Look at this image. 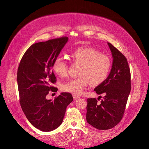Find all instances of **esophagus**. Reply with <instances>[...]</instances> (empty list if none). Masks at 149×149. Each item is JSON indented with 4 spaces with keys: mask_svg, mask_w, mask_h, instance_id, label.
Instances as JSON below:
<instances>
[{
    "mask_svg": "<svg viewBox=\"0 0 149 149\" xmlns=\"http://www.w3.org/2000/svg\"><path fill=\"white\" fill-rule=\"evenodd\" d=\"M73 99H74V100H76V99L80 98V97H79V96H77V95H74V94L73 95Z\"/></svg>",
    "mask_w": 149,
    "mask_h": 149,
    "instance_id": "1",
    "label": "esophagus"
}]
</instances>
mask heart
I'll return each instance as SVG.
<instances>
[{
	"label": "heart",
	"mask_w": 149,
	"mask_h": 149,
	"mask_svg": "<svg viewBox=\"0 0 149 149\" xmlns=\"http://www.w3.org/2000/svg\"><path fill=\"white\" fill-rule=\"evenodd\" d=\"M71 59L82 66L79 72L80 77L70 80L63 86V89L76 95H81L91 83L99 85L106 80L111 68L110 58L98 50L86 46L80 47L70 55ZM56 74L60 77L68 75V64L61 57H57L52 65Z\"/></svg>",
	"instance_id": "heart-1"
}]
</instances>
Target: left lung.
Segmentation results:
<instances>
[{
	"mask_svg": "<svg viewBox=\"0 0 149 149\" xmlns=\"http://www.w3.org/2000/svg\"><path fill=\"white\" fill-rule=\"evenodd\" d=\"M113 58L111 72L106 80L95 91L104 94L100 104L95 98L87 99V122L98 130L115 127L123 118L131 91V74L125 56L112 44L108 42ZM99 98V97H98Z\"/></svg>",
	"mask_w": 149,
	"mask_h": 149,
	"instance_id": "left-lung-1",
	"label": "left lung"
}]
</instances>
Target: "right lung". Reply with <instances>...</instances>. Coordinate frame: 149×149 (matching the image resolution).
<instances>
[{
	"label": "right lung",
	"mask_w": 149,
	"mask_h": 149,
	"mask_svg": "<svg viewBox=\"0 0 149 149\" xmlns=\"http://www.w3.org/2000/svg\"><path fill=\"white\" fill-rule=\"evenodd\" d=\"M68 41L61 37L32 45L22 58L17 82L22 109L30 123L42 131L48 132L62 123L67 106L73 101L69 93H61L54 100H47L49 91L57 92L51 84L56 82L52 71L54 60Z\"/></svg>",
	"instance_id": "1"
}]
</instances>
